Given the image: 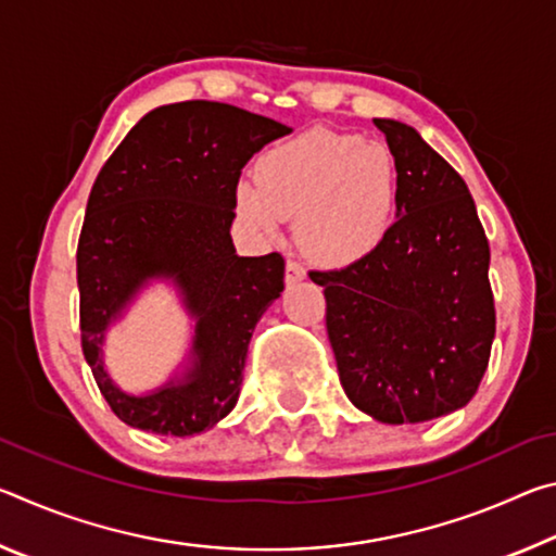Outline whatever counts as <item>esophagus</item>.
<instances>
[{"instance_id":"obj_1","label":"esophagus","mask_w":556,"mask_h":556,"mask_svg":"<svg viewBox=\"0 0 556 556\" xmlns=\"http://www.w3.org/2000/svg\"><path fill=\"white\" fill-rule=\"evenodd\" d=\"M306 279V269L299 265V262H294V260H289L287 262V275H285V281L287 285L291 287V285H299V281H304Z\"/></svg>"}]
</instances>
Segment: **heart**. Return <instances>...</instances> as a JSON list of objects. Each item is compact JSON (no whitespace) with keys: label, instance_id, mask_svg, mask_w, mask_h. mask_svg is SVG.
<instances>
[{"label":"heart","instance_id":"obj_1","mask_svg":"<svg viewBox=\"0 0 556 556\" xmlns=\"http://www.w3.org/2000/svg\"><path fill=\"white\" fill-rule=\"evenodd\" d=\"M240 220L277 238L296 215V240L318 265L353 267L378 252L397 211V168L390 149L353 135L314 129L267 149L255 178L235 188Z\"/></svg>","mask_w":556,"mask_h":556}]
</instances>
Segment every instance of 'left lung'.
<instances>
[{"label":"left lung","instance_id":"left-lung-1","mask_svg":"<svg viewBox=\"0 0 556 556\" xmlns=\"http://www.w3.org/2000/svg\"><path fill=\"white\" fill-rule=\"evenodd\" d=\"M397 168V220L365 262L314 271L341 384L384 425L466 407L491 357V248L468 186L414 127L372 119Z\"/></svg>","mask_w":556,"mask_h":556}]
</instances>
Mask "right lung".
I'll return each mask as SVG.
<instances>
[{
  "label": "right lung",
  "instance_id": "1",
  "mask_svg": "<svg viewBox=\"0 0 556 556\" xmlns=\"http://www.w3.org/2000/svg\"><path fill=\"white\" fill-rule=\"evenodd\" d=\"M289 131L225 102H174L147 112L100 168L78 240L80 338L102 397L125 425L193 437L238 404L252 331L285 291V260L235 252V188L242 166ZM154 280L177 289L194 336L172 379L131 395L111 380L101 348Z\"/></svg>",
  "mask_w": 556,
  "mask_h": 556
}]
</instances>
